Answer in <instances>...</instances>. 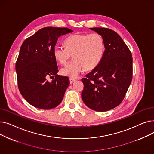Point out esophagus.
Instances as JSON below:
<instances>
[{"instance_id": "esophagus-1", "label": "esophagus", "mask_w": 154, "mask_h": 154, "mask_svg": "<svg viewBox=\"0 0 154 154\" xmlns=\"http://www.w3.org/2000/svg\"><path fill=\"white\" fill-rule=\"evenodd\" d=\"M69 80H70V84L74 83V82L75 81V80H76L75 79H73V78H70Z\"/></svg>"}]
</instances>
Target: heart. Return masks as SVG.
<instances>
[{
  "label": "heart",
  "instance_id": "heart-1",
  "mask_svg": "<svg viewBox=\"0 0 154 154\" xmlns=\"http://www.w3.org/2000/svg\"><path fill=\"white\" fill-rule=\"evenodd\" d=\"M66 47L57 44L53 49L56 60L66 64L73 54L74 60L61 69V74L77 78L87 70H92L101 62L105 51L102 37L97 33L75 34L65 40Z\"/></svg>",
  "mask_w": 154,
  "mask_h": 154
}]
</instances>
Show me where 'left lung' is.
Wrapping results in <instances>:
<instances>
[{"label":"left lung","mask_w":154,"mask_h":154,"mask_svg":"<svg viewBox=\"0 0 154 154\" xmlns=\"http://www.w3.org/2000/svg\"><path fill=\"white\" fill-rule=\"evenodd\" d=\"M103 40L105 51L100 63L82 79V99L92 110L106 112L122 102L132 79V57L128 47L116 32L90 28Z\"/></svg>","instance_id":"left-lung-1"}]
</instances>
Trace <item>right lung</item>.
<instances>
[{"instance_id": "add662e5", "label": "right lung", "mask_w": 154, "mask_h": 154, "mask_svg": "<svg viewBox=\"0 0 154 154\" xmlns=\"http://www.w3.org/2000/svg\"><path fill=\"white\" fill-rule=\"evenodd\" d=\"M72 32L68 28L44 27L22 43L15 70L19 91L32 106L51 109L61 103L70 81L57 74L53 49L60 36Z\"/></svg>"}]
</instances>
